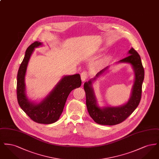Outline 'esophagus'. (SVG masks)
I'll return each instance as SVG.
<instances>
[{
    "label": "esophagus",
    "mask_w": 159,
    "mask_h": 159,
    "mask_svg": "<svg viewBox=\"0 0 159 159\" xmlns=\"http://www.w3.org/2000/svg\"><path fill=\"white\" fill-rule=\"evenodd\" d=\"M88 76H89V73L88 71H84L82 73H81V79L84 82L86 80L88 79Z\"/></svg>",
    "instance_id": "1"
}]
</instances>
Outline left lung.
<instances>
[{
    "label": "left lung",
    "mask_w": 159,
    "mask_h": 159,
    "mask_svg": "<svg viewBox=\"0 0 159 159\" xmlns=\"http://www.w3.org/2000/svg\"><path fill=\"white\" fill-rule=\"evenodd\" d=\"M129 55L120 62H129L135 70V80L131 97L125 105L119 107H106L102 109H101L97 106L94 92L91 86L92 81L102 74L107 68L99 71L93 80L84 84L88 111L92 119L98 124L111 126L120 123L134 111L140 102L142 95V85L144 79V67L139 55L134 48H131L129 51Z\"/></svg>",
    "instance_id": "1"
}]
</instances>
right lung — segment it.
Segmentation results:
<instances>
[{
	"mask_svg": "<svg viewBox=\"0 0 159 159\" xmlns=\"http://www.w3.org/2000/svg\"><path fill=\"white\" fill-rule=\"evenodd\" d=\"M41 45L40 42H34L25 51L17 74L16 97L19 106L33 121L42 124H51L59 119L70 93L81 86L82 80L79 74L65 76L40 103L34 104L29 102L25 93L24 76L34 49Z\"/></svg>",
	"mask_w": 159,
	"mask_h": 159,
	"instance_id": "obj_1",
	"label": "right lung"
}]
</instances>
